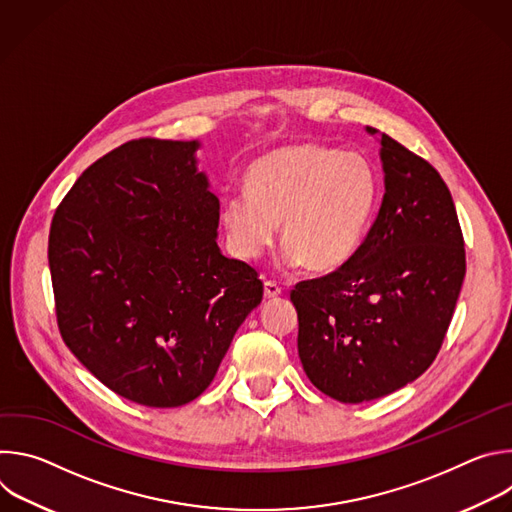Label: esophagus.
<instances>
[{
  "instance_id": "esophagus-1",
  "label": "esophagus",
  "mask_w": 512,
  "mask_h": 512,
  "mask_svg": "<svg viewBox=\"0 0 512 512\" xmlns=\"http://www.w3.org/2000/svg\"><path fill=\"white\" fill-rule=\"evenodd\" d=\"M265 291H263V294H265V298L267 300H273V298H277V296H281V287L275 283V281H269V279H265Z\"/></svg>"
}]
</instances>
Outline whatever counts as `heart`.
<instances>
[{
    "mask_svg": "<svg viewBox=\"0 0 512 512\" xmlns=\"http://www.w3.org/2000/svg\"><path fill=\"white\" fill-rule=\"evenodd\" d=\"M377 192L375 170L362 156L316 143L287 145L249 168L247 188L225 196L227 247L239 259H257L281 223L283 267L308 263L314 271H336L358 251Z\"/></svg>",
    "mask_w": 512,
    "mask_h": 512,
    "instance_id": "heart-1",
    "label": "heart"
}]
</instances>
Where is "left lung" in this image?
Instances as JSON below:
<instances>
[{
  "mask_svg": "<svg viewBox=\"0 0 512 512\" xmlns=\"http://www.w3.org/2000/svg\"><path fill=\"white\" fill-rule=\"evenodd\" d=\"M381 162L383 202L354 257L289 294L302 367L340 403L385 397L429 369L466 275L464 237L442 176L387 133Z\"/></svg>",
  "mask_w": 512,
  "mask_h": 512,
  "instance_id": "1",
  "label": "left lung"
}]
</instances>
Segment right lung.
I'll list each match as a JSON object with an SVG mask.
<instances>
[{"mask_svg": "<svg viewBox=\"0 0 512 512\" xmlns=\"http://www.w3.org/2000/svg\"><path fill=\"white\" fill-rule=\"evenodd\" d=\"M200 143L133 139L89 166L54 212L48 263L64 344L105 387L180 407L212 383L263 283L216 245Z\"/></svg>", "mask_w": 512, "mask_h": 512, "instance_id": "1", "label": "right lung"}]
</instances>
